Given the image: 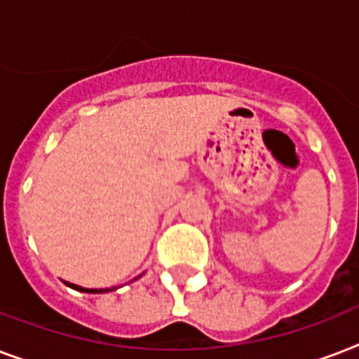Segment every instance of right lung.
<instances>
[{"label":"right lung","instance_id":"obj_1","mask_svg":"<svg viewBox=\"0 0 359 359\" xmlns=\"http://www.w3.org/2000/svg\"><path fill=\"white\" fill-rule=\"evenodd\" d=\"M69 287H72V289L80 290V292H93V294H97V292H108V290L111 289H83V287H80V285H74V283H67Z\"/></svg>","mask_w":359,"mask_h":359}]
</instances>
